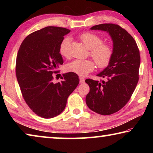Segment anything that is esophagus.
Wrapping results in <instances>:
<instances>
[{"mask_svg":"<svg viewBox=\"0 0 153 153\" xmlns=\"http://www.w3.org/2000/svg\"><path fill=\"white\" fill-rule=\"evenodd\" d=\"M84 81H85V79H84V77H79V83H80V84H84Z\"/></svg>","mask_w":153,"mask_h":153,"instance_id":"esophagus-1","label":"esophagus"}]
</instances>
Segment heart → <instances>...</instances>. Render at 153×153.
<instances>
[{
  "label": "heart",
  "instance_id": "1",
  "mask_svg": "<svg viewBox=\"0 0 153 153\" xmlns=\"http://www.w3.org/2000/svg\"><path fill=\"white\" fill-rule=\"evenodd\" d=\"M79 39L86 47L90 49V54L94 59L97 66L105 68L111 63L113 51L109 45L102 43V38L95 33L86 32L79 36ZM70 44L69 38H64L59 46V53L63 56L68 55V50ZM95 68L94 62L91 59H76L70 62L65 67L66 71L73 72L79 76H84Z\"/></svg>",
  "mask_w": 153,
  "mask_h": 153
}]
</instances>
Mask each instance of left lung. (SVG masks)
Segmentation results:
<instances>
[{
	"instance_id": "left-lung-1",
	"label": "left lung",
	"mask_w": 153,
	"mask_h": 153,
	"mask_svg": "<svg viewBox=\"0 0 153 153\" xmlns=\"http://www.w3.org/2000/svg\"><path fill=\"white\" fill-rule=\"evenodd\" d=\"M108 33L113 55L109 65L97 76L101 82L87 79L90 92L86 102L90 109L102 115L117 112L129 101L138 82L140 56L136 41L120 25L102 24L90 28Z\"/></svg>"
}]
</instances>
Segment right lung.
Returning <instances> with one entry per match:
<instances>
[{"label":"right lung","mask_w":153,"mask_h":153,"mask_svg":"<svg viewBox=\"0 0 153 153\" xmlns=\"http://www.w3.org/2000/svg\"><path fill=\"white\" fill-rule=\"evenodd\" d=\"M70 30L48 26L28 35L21 45L16 59V76L25 102L33 113L53 118L63 112L67 98L79 82L73 72L63 74V81L53 82L63 59L59 46Z\"/></svg>","instance_id":"right-lung-1"}]
</instances>
